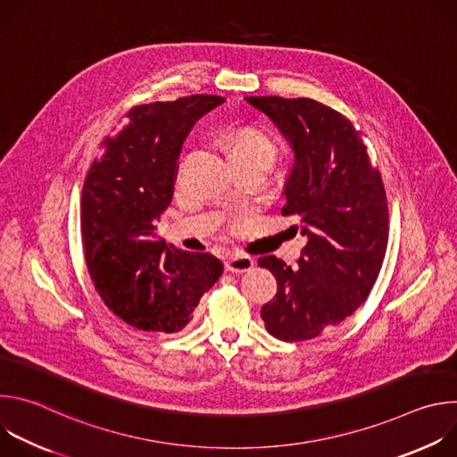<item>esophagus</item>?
<instances>
[{
	"label": "esophagus",
	"mask_w": 457,
	"mask_h": 457,
	"mask_svg": "<svg viewBox=\"0 0 457 457\" xmlns=\"http://www.w3.org/2000/svg\"><path fill=\"white\" fill-rule=\"evenodd\" d=\"M224 266H226V271L240 275V273H247V271L253 270L254 260H253L251 256H247V254L231 253V254L226 258V264H224Z\"/></svg>",
	"instance_id": "obj_1"
}]
</instances>
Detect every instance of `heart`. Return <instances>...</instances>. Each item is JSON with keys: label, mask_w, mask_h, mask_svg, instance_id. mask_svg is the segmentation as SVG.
Returning a JSON list of instances; mask_svg holds the SVG:
<instances>
[{"label": "heart", "mask_w": 457, "mask_h": 457, "mask_svg": "<svg viewBox=\"0 0 457 457\" xmlns=\"http://www.w3.org/2000/svg\"><path fill=\"white\" fill-rule=\"evenodd\" d=\"M229 157H247V159H264L273 162L277 155V146L270 136L260 132L256 128H244L235 134L229 141Z\"/></svg>", "instance_id": "b5f03b06"}]
</instances>
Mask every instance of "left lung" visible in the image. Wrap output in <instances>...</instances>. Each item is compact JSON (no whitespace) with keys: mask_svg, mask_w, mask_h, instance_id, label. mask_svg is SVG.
<instances>
[{"mask_svg":"<svg viewBox=\"0 0 457 457\" xmlns=\"http://www.w3.org/2000/svg\"><path fill=\"white\" fill-rule=\"evenodd\" d=\"M245 101L271 119L295 154L282 215L296 217L307 237L296 270L275 254L258 258L277 278L260 316L278 340H311L351 316L378 278L388 238L385 187L360 132L337 110L307 97Z\"/></svg>","mask_w":457,"mask_h":457,"instance_id":"obj_1","label":"left lung"}]
</instances>
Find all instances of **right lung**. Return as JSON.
<instances>
[{
	"mask_svg": "<svg viewBox=\"0 0 457 457\" xmlns=\"http://www.w3.org/2000/svg\"><path fill=\"white\" fill-rule=\"evenodd\" d=\"M224 101L189 96L134 106L85 179L81 235L88 273L108 309L136 329H184L224 271L213 254L177 249L155 235L173 197L186 137Z\"/></svg>",
	"mask_w": 457,
	"mask_h": 457,
	"instance_id": "add662e5",
	"label": "right lung"
}]
</instances>
